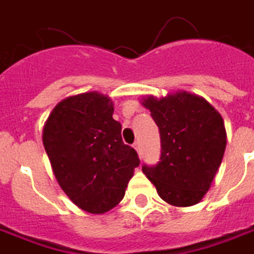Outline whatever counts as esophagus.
<instances>
[{
    "label": "esophagus",
    "mask_w": 254,
    "mask_h": 254,
    "mask_svg": "<svg viewBox=\"0 0 254 254\" xmlns=\"http://www.w3.org/2000/svg\"><path fill=\"white\" fill-rule=\"evenodd\" d=\"M133 148L136 149L137 152L140 151V144H139V141H135V143H133Z\"/></svg>",
    "instance_id": "esophagus-1"
}]
</instances>
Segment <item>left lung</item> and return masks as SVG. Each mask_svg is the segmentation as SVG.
I'll return each instance as SVG.
<instances>
[{
  "mask_svg": "<svg viewBox=\"0 0 254 254\" xmlns=\"http://www.w3.org/2000/svg\"><path fill=\"white\" fill-rule=\"evenodd\" d=\"M141 105L159 127L162 155L143 174L159 196L175 207L197 204L217 174L227 145V131L219 111L201 96L178 91L158 99L149 95Z\"/></svg>",
  "mask_w": 254,
  "mask_h": 254,
  "instance_id": "left-lung-1",
  "label": "left lung"
}]
</instances>
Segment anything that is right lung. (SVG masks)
I'll list each match as a JSON object with an SVG mask.
<instances>
[{"instance_id":"right-lung-1","label":"right lung","mask_w":254,"mask_h":254,"mask_svg":"<svg viewBox=\"0 0 254 254\" xmlns=\"http://www.w3.org/2000/svg\"><path fill=\"white\" fill-rule=\"evenodd\" d=\"M114 103L96 91L68 96L54 107L42 140L61 188L76 207L105 213L125 197L136 151L122 140Z\"/></svg>"}]
</instances>
